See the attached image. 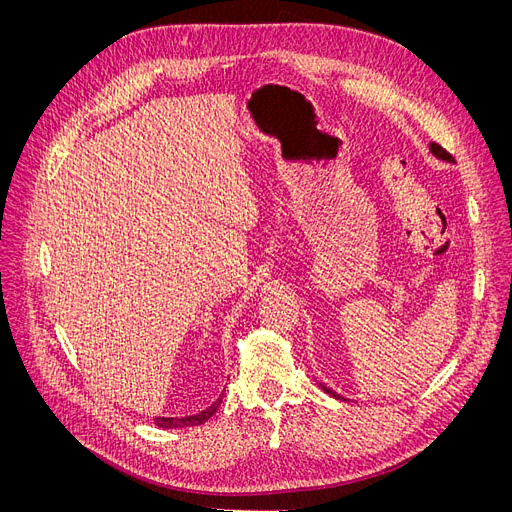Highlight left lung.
I'll use <instances>...</instances> for the list:
<instances>
[{
	"instance_id": "8db88e82",
	"label": "left lung",
	"mask_w": 512,
	"mask_h": 512,
	"mask_svg": "<svg viewBox=\"0 0 512 512\" xmlns=\"http://www.w3.org/2000/svg\"><path fill=\"white\" fill-rule=\"evenodd\" d=\"M429 151H431V155H433V157H437V159H441V161H447V163H455V159H453V157H451V155H449V153H447V151H445V149H443V147H439V145H437V143H431V145H429ZM318 388H320V390H322V392H327V394H329V396H333V398H337V400H343V402H349V400H347V398H343V396H339V394H337V392H333V390H331V388H327V386H324V384H320V382H318Z\"/></svg>"
}]
</instances>
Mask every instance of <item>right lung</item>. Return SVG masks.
I'll use <instances>...</instances> for the list:
<instances>
[{
  "label": "right lung",
  "instance_id": "obj_1",
  "mask_svg": "<svg viewBox=\"0 0 512 512\" xmlns=\"http://www.w3.org/2000/svg\"><path fill=\"white\" fill-rule=\"evenodd\" d=\"M222 396H224V390L222 394L204 410L196 412V414H190V416H157L155 418V425L159 429H185V427H198L202 423H206L208 418L218 410L220 402H222Z\"/></svg>",
  "mask_w": 512,
  "mask_h": 512
}]
</instances>
